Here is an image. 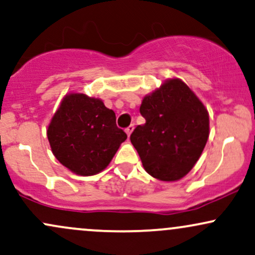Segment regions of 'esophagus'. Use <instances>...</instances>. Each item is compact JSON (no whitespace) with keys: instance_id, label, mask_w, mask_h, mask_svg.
Segmentation results:
<instances>
[{"instance_id":"obj_1","label":"esophagus","mask_w":255,"mask_h":255,"mask_svg":"<svg viewBox=\"0 0 255 255\" xmlns=\"http://www.w3.org/2000/svg\"><path fill=\"white\" fill-rule=\"evenodd\" d=\"M133 130H134V126H133V125H130L129 127L126 128V133H127V135H128V136H130L131 131H133Z\"/></svg>"}]
</instances>
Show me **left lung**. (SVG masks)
<instances>
[{"mask_svg": "<svg viewBox=\"0 0 255 255\" xmlns=\"http://www.w3.org/2000/svg\"><path fill=\"white\" fill-rule=\"evenodd\" d=\"M130 142L152 177L174 182L192 170L210 135L209 111L184 81L170 78L142 98Z\"/></svg>", "mask_w": 255, "mask_h": 255, "instance_id": "obj_1", "label": "left lung"}]
</instances>
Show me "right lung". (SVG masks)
Instances as JSON below:
<instances>
[{
	"label": "right lung",
	"mask_w": 255,
	"mask_h": 255,
	"mask_svg": "<svg viewBox=\"0 0 255 255\" xmlns=\"http://www.w3.org/2000/svg\"><path fill=\"white\" fill-rule=\"evenodd\" d=\"M54 156L73 174L92 176L110 164L127 134L101 98L69 92L46 129Z\"/></svg>",
	"instance_id": "obj_1"
}]
</instances>
